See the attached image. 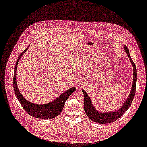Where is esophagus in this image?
Segmentation results:
<instances>
[{
	"mask_svg": "<svg viewBox=\"0 0 147 147\" xmlns=\"http://www.w3.org/2000/svg\"><path fill=\"white\" fill-rule=\"evenodd\" d=\"M82 84H83V82H82V80H79V82L78 84H79V85H81Z\"/></svg>",
	"mask_w": 147,
	"mask_h": 147,
	"instance_id": "1",
	"label": "esophagus"
}]
</instances>
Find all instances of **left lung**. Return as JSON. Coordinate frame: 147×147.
I'll use <instances>...</instances> for the list:
<instances>
[{
    "mask_svg": "<svg viewBox=\"0 0 147 147\" xmlns=\"http://www.w3.org/2000/svg\"><path fill=\"white\" fill-rule=\"evenodd\" d=\"M123 47L125 50V52H126L127 56L129 59L131 64L132 65V67L134 68V74H133V82H132V86L131 87V92L129 93L128 97L126 99L125 102L123 103V105L118 110L116 111L105 112H100L99 111H98L96 108L94 107V105L92 102L91 98L89 97L87 92L83 90H82L84 94V107L85 112L87 115V116L91 120H92L93 121L98 124H104L111 123L112 122L116 121L118 119H119L121 116H122L124 114V113L130 107L135 95L136 84V80H137L136 67L130 56L129 51L128 50V49L125 45H124Z\"/></svg>",
    "mask_w": 147,
    "mask_h": 147,
    "instance_id": "8db88e82",
    "label": "left lung"
}]
</instances>
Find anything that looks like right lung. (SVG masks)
<instances>
[{
    "mask_svg": "<svg viewBox=\"0 0 147 147\" xmlns=\"http://www.w3.org/2000/svg\"><path fill=\"white\" fill-rule=\"evenodd\" d=\"M29 46L30 45L27 47L26 49L20 54L15 65L13 84L15 95L23 109L30 116H33L34 117L42 119L44 120L51 119L60 115L63 110L65 101L74 91H76V88L73 87L69 88L52 101L43 104H37L32 103L24 98L22 94H21V93L20 92L17 86L16 70L18 64L20 57L23 55V53L27 51Z\"/></svg>",
    "mask_w": 147,
    "mask_h": 147,
    "instance_id": "add662e5",
    "label": "right lung"
}]
</instances>
